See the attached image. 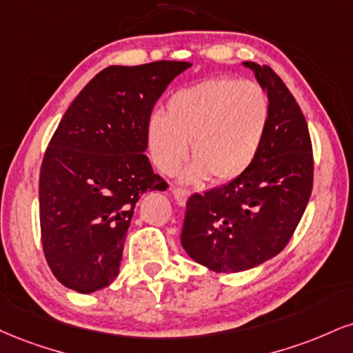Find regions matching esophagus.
<instances>
[{
    "mask_svg": "<svg viewBox=\"0 0 353 353\" xmlns=\"http://www.w3.org/2000/svg\"><path fill=\"white\" fill-rule=\"evenodd\" d=\"M171 192L174 195V199H176V202L179 203V205H185V202H188L189 199V190L185 189H179V188H172Z\"/></svg>",
    "mask_w": 353,
    "mask_h": 353,
    "instance_id": "esophagus-1",
    "label": "esophagus"
}]
</instances>
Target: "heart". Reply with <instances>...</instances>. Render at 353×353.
<instances>
[{
    "label": "heart",
    "mask_w": 353,
    "mask_h": 353,
    "mask_svg": "<svg viewBox=\"0 0 353 353\" xmlns=\"http://www.w3.org/2000/svg\"><path fill=\"white\" fill-rule=\"evenodd\" d=\"M268 120L270 101L260 85L207 79L172 93L165 114H151L148 150L159 171L171 174L189 156L190 143L195 161L182 172V181L209 176L217 182L232 181L256 159Z\"/></svg>",
    "instance_id": "1"
}]
</instances>
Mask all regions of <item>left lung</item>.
<instances>
[{"label": "left lung", "mask_w": 353, "mask_h": 353, "mask_svg": "<svg viewBox=\"0 0 353 353\" xmlns=\"http://www.w3.org/2000/svg\"><path fill=\"white\" fill-rule=\"evenodd\" d=\"M243 67L270 101L260 152L232 182L189 197L181 233L185 253L215 273L256 268L281 253L312 190V146L299 105L270 67Z\"/></svg>", "instance_id": "left-lung-1"}]
</instances>
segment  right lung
Here are the masks:
<instances>
[{
    "label": "right lung",
    "instance_id": "1",
    "mask_svg": "<svg viewBox=\"0 0 353 353\" xmlns=\"http://www.w3.org/2000/svg\"><path fill=\"white\" fill-rule=\"evenodd\" d=\"M190 62L110 65L72 101L50 139L39 179L42 248L55 278L88 294L120 273L126 232L154 174L146 126L152 107Z\"/></svg>",
    "mask_w": 353,
    "mask_h": 353
}]
</instances>
